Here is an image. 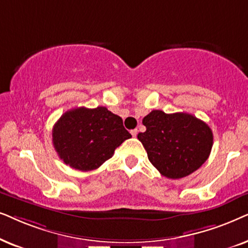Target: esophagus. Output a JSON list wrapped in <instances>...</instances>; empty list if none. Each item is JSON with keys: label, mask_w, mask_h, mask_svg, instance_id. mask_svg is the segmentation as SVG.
<instances>
[{"label": "esophagus", "mask_w": 248, "mask_h": 248, "mask_svg": "<svg viewBox=\"0 0 248 248\" xmlns=\"http://www.w3.org/2000/svg\"><path fill=\"white\" fill-rule=\"evenodd\" d=\"M130 134L133 135V137H136L137 134H138V130H137V129H133V130L130 131Z\"/></svg>", "instance_id": "1"}]
</instances>
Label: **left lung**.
Returning <instances> with one entry per match:
<instances>
[{
  "instance_id": "obj_1",
  "label": "left lung",
  "mask_w": 248,
  "mask_h": 248,
  "mask_svg": "<svg viewBox=\"0 0 248 248\" xmlns=\"http://www.w3.org/2000/svg\"><path fill=\"white\" fill-rule=\"evenodd\" d=\"M138 134L150 162L162 176L180 179L196 171L209 157L213 134L205 122L184 112L153 110L143 119Z\"/></svg>"
}]
</instances>
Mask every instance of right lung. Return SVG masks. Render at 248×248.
I'll list each match as a JSON object with an SVG mask.
<instances>
[{"mask_svg":"<svg viewBox=\"0 0 248 248\" xmlns=\"http://www.w3.org/2000/svg\"><path fill=\"white\" fill-rule=\"evenodd\" d=\"M53 146L65 164L80 171L100 168L131 137L119 115L104 107L76 108L61 115L52 130Z\"/></svg>","mask_w":248,"mask_h":248,"instance_id":"right-lung-1","label":"right lung"}]
</instances>
